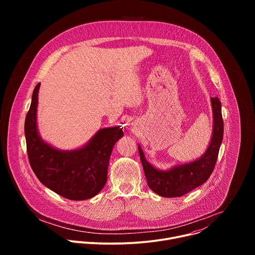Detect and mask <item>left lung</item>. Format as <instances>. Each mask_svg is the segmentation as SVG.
<instances>
[{
	"mask_svg": "<svg viewBox=\"0 0 255 255\" xmlns=\"http://www.w3.org/2000/svg\"><path fill=\"white\" fill-rule=\"evenodd\" d=\"M211 105L213 110L212 137L205 153L199 158L162 170L146 160L142 148L138 145L147 185L157 195L165 198L181 197L206 183L210 177L217 162L224 132L221 102L217 97L211 98Z\"/></svg>",
	"mask_w": 255,
	"mask_h": 255,
	"instance_id": "obj_1",
	"label": "left lung"
}]
</instances>
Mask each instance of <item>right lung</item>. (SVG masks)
Returning <instances> with one entry per match:
<instances>
[{"label": "right lung", "instance_id": "obj_1", "mask_svg": "<svg viewBox=\"0 0 255 255\" xmlns=\"http://www.w3.org/2000/svg\"><path fill=\"white\" fill-rule=\"evenodd\" d=\"M40 83L32 94L25 119V138L30 165L41 184L72 201L98 195L107 183L108 165L115 143L124 133L118 126L100 129L78 149L60 150L44 141L37 127Z\"/></svg>", "mask_w": 255, "mask_h": 255}]
</instances>
